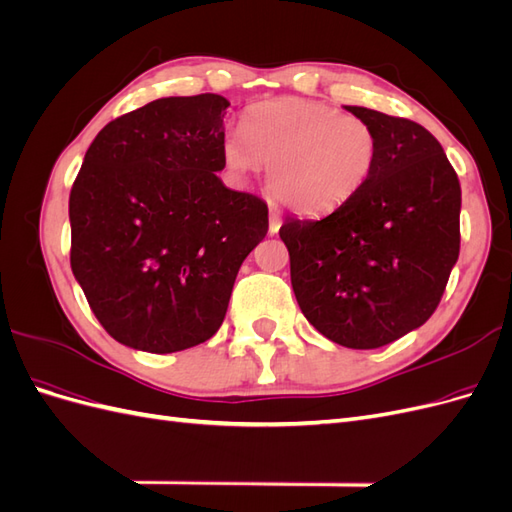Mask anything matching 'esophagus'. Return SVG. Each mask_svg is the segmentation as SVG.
Masks as SVG:
<instances>
[{
    "mask_svg": "<svg viewBox=\"0 0 512 512\" xmlns=\"http://www.w3.org/2000/svg\"><path fill=\"white\" fill-rule=\"evenodd\" d=\"M280 226H282L280 213H277V211L271 207V211H269V232H271V235H275V232L280 230Z\"/></svg>",
    "mask_w": 512,
    "mask_h": 512,
    "instance_id": "1",
    "label": "esophagus"
}]
</instances>
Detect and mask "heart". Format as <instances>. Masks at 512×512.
Returning a JSON list of instances; mask_svg holds the SVG:
<instances>
[{
	"instance_id": "b5f03b06",
	"label": "heart",
	"mask_w": 512,
	"mask_h": 512,
	"mask_svg": "<svg viewBox=\"0 0 512 512\" xmlns=\"http://www.w3.org/2000/svg\"><path fill=\"white\" fill-rule=\"evenodd\" d=\"M380 138L369 121L303 98L258 102L241 117V138L226 136L222 160L245 179L267 166L269 190L303 215L342 207L374 175Z\"/></svg>"
}]
</instances>
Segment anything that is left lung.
I'll return each mask as SVG.
<instances>
[{
	"mask_svg": "<svg viewBox=\"0 0 512 512\" xmlns=\"http://www.w3.org/2000/svg\"><path fill=\"white\" fill-rule=\"evenodd\" d=\"M346 111L378 132L374 175L327 218H286L280 237L303 316L331 342L369 350L436 312L459 258L461 188L423 126L363 106Z\"/></svg>",
	"mask_w": 512,
	"mask_h": 512,
	"instance_id": "8db88e82",
	"label": "left lung"
}]
</instances>
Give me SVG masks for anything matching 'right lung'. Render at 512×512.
<instances>
[{"label": "right lung", "mask_w": 512, "mask_h": 512, "mask_svg": "<svg viewBox=\"0 0 512 512\" xmlns=\"http://www.w3.org/2000/svg\"><path fill=\"white\" fill-rule=\"evenodd\" d=\"M218 94L160 98L106 123L70 192V265L106 333L168 354L222 327L269 209L228 190Z\"/></svg>", "instance_id": "add662e5"}]
</instances>
